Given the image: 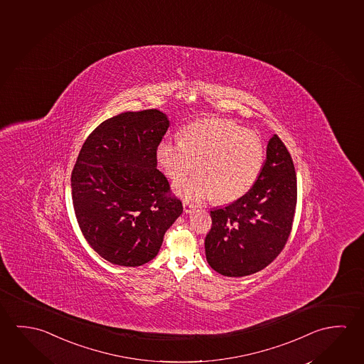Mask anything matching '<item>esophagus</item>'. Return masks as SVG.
Returning <instances> with one entry per match:
<instances>
[{"instance_id":"esophagus-1","label":"esophagus","mask_w":364,"mask_h":364,"mask_svg":"<svg viewBox=\"0 0 364 364\" xmlns=\"http://www.w3.org/2000/svg\"><path fill=\"white\" fill-rule=\"evenodd\" d=\"M196 208V206L193 203H191L188 201H183V210H185L186 214H191L193 210Z\"/></svg>"}]
</instances>
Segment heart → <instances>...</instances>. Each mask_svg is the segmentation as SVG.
Returning <instances> with one entry per match:
<instances>
[{
	"label": "heart",
	"mask_w": 364,
	"mask_h": 364,
	"mask_svg": "<svg viewBox=\"0 0 364 364\" xmlns=\"http://www.w3.org/2000/svg\"><path fill=\"white\" fill-rule=\"evenodd\" d=\"M156 162L163 172L179 181L197 167L201 173L176 185V192L192 200L226 203L244 196L259 177L264 145L259 135L224 119H203L183 129V138L158 143Z\"/></svg>",
	"instance_id": "b5f03b06"
}]
</instances>
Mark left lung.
Masks as SVG:
<instances>
[{
  "instance_id": "8db88e82",
  "label": "left lung",
  "mask_w": 364,
  "mask_h": 364,
  "mask_svg": "<svg viewBox=\"0 0 364 364\" xmlns=\"http://www.w3.org/2000/svg\"><path fill=\"white\" fill-rule=\"evenodd\" d=\"M296 200L292 158L273 135L253 187L225 208L210 211L213 226L205 239L210 267L228 277H244L266 268L287 242Z\"/></svg>"
}]
</instances>
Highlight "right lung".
Returning a JSON list of instances; mask_svg holds the SVG:
<instances>
[{
  "label": "right lung",
  "instance_id": "right-lung-1",
  "mask_svg": "<svg viewBox=\"0 0 364 364\" xmlns=\"http://www.w3.org/2000/svg\"><path fill=\"white\" fill-rule=\"evenodd\" d=\"M168 127L162 111H127L100 124L82 145L70 178L75 218L93 250L112 264L153 259L183 211L156 169V145Z\"/></svg>",
  "mask_w": 364,
  "mask_h": 364
}]
</instances>
